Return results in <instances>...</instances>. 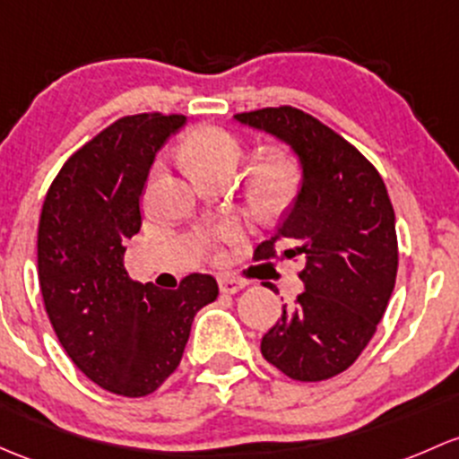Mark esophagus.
Returning a JSON list of instances; mask_svg holds the SVG:
<instances>
[{
    "instance_id": "esophagus-1",
    "label": "esophagus",
    "mask_w": 459,
    "mask_h": 459,
    "mask_svg": "<svg viewBox=\"0 0 459 459\" xmlns=\"http://www.w3.org/2000/svg\"><path fill=\"white\" fill-rule=\"evenodd\" d=\"M244 286L246 283L242 281V279H230V277L220 279V292L221 294H238Z\"/></svg>"
}]
</instances>
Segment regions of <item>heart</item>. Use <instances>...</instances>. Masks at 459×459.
Masks as SVG:
<instances>
[{"label":"heart","mask_w":459,"mask_h":459,"mask_svg":"<svg viewBox=\"0 0 459 459\" xmlns=\"http://www.w3.org/2000/svg\"><path fill=\"white\" fill-rule=\"evenodd\" d=\"M178 156L189 165L202 180L215 176L230 178L244 156V144L229 129L217 125H204L193 129L189 136L178 144ZM162 173V165L156 162L152 182ZM301 165L292 153L270 152L259 158L248 173V191L255 204L266 211H279L288 206L301 189ZM242 238V229L235 221H224L211 233L213 244H230Z\"/></svg>","instance_id":"b5f03b06"}]
</instances>
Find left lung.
<instances>
[{"instance_id": "left-lung-1", "label": "left lung", "mask_w": 459, "mask_h": 459, "mask_svg": "<svg viewBox=\"0 0 459 459\" xmlns=\"http://www.w3.org/2000/svg\"><path fill=\"white\" fill-rule=\"evenodd\" d=\"M297 152L303 182L281 226L255 259L301 257L306 290L262 339V354L292 380L341 374L368 347L398 273L392 200L368 158L315 116L279 105L235 114Z\"/></svg>"}]
</instances>
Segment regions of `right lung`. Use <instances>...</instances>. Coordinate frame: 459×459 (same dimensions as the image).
<instances>
[{
  "label": "right lung",
  "instance_id": "obj_1",
  "mask_svg": "<svg viewBox=\"0 0 459 459\" xmlns=\"http://www.w3.org/2000/svg\"><path fill=\"white\" fill-rule=\"evenodd\" d=\"M185 120L153 112L105 127L67 158L39 220V286L56 339L91 383L127 398L153 394L178 369L193 316L220 294L200 273L178 290L136 283L123 262L153 158Z\"/></svg>",
  "mask_w": 459,
  "mask_h": 459
}]
</instances>
